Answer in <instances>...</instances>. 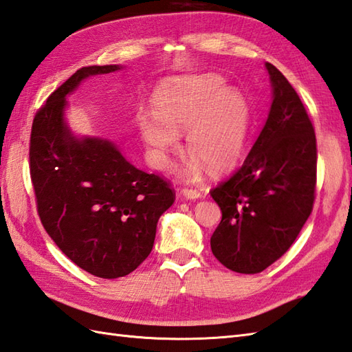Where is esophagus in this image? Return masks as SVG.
<instances>
[{
  "instance_id": "34e87169",
  "label": "esophagus",
  "mask_w": 352,
  "mask_h": 352,
  "mask_svg": "<svg viewBox=\"0 0 352 352\" xmlns=\"http://www.w3.org/2000/svg\"><path fill=\"white\" fill-rule=\"evenodd\" d=\"M182 193L186 196L187 199H196V198H201L202 193L196 189H189V187H184L182 190Z\"/></svg>"
}]
</instances>
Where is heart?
I'll use <instances>...</instances> for the list:
<instances>
[{"mask_svg":"<svg viewBox=\"0 0 352 352\" xmlns=\"http://www.w3.org/2000/svg\"><path fill=\"white\" fill-rule=\"evenodd\" d=\"M156 112L142 111L136 124L151 163L169 166V154L186 133V145L193 157L183 168L196 177L202 165L220 174L234 168L243 157L250 133V108L239 89L225 88V79L213 73L173 78L154 94Z\"/></svg>","mask_w":352,"mask_h":352,"instance_id":"1","label":"heart"}]
</instances>
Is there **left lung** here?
<instances>
[{"label":"left lung","mask_w":352,"mask_h":352,"mask_svg":"<svg viewBox=\"0 0 352 352\" xmlns=\"http://www.w3.org/2000/svg\"><path fill=\"white\" fill-rule=\"evenodd\" d=\"M273 103L263 132L241 168L210 195L222 210L211 252L236 273L255 274L296 241L314 210L316 136L303 102L267 63Z\"/></svg>","instance_id":"left-lung-1"}]
</instances>
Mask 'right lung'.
Instances as JSON below:
<instances>
[{"label": "right lung", "mask_w": 352, "mask_h": 352, "mask_svg": "<svg viewBox=\"0 0 352 352\" xmlns=\"http://www.w3.org/2000/svg\"><path fill=\"white\" fill-rule=\"evenodd\" d=\"M116 70L120 65L76 70L37 111L30 138L40 222L65 256L102 279L122 277L144 263L159 217L175 201L168 179L135 168L112 142L76 139L65 126V96L82 79Z\"/></svg>", "instance_id": "right-lung-1"}]
</instances>
